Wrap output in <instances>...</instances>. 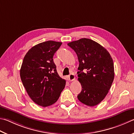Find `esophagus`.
Wrapping results in <instances>:
<instances>
[{
    "label": "esophagus",
    "instance_id": "obj_1",
    "mask_svg": "<svg viewBox=\"0 0 134 134\" xmlns=\"http://www.w3.org/2000/svg\"><path fill=\"white\" fill-rule=\"evenodd\" d=\"M68 78H69V81H72L75 79V75L74 74H70L69 76H68Z\"/></svg>",
    "mask_w": 134,
    "mask_h": 134
}]
</instances>
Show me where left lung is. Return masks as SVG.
<instances>
[{"label":"left lung","instance_id":"8db88e82","mask_svg":"<svg viewBox=\"0 0 134 134\" xmlns=\"http://www.w3.org/2000/svg\"><path fill=\"white\" fill-rule=\"evenodd\" d=\"M77 55L78 80L82 90L77 96L85 105L100 103L108 94L114 79V63L109 52L99 44L82 38L67 44Z\"/></svg>","mask_w":134,"mask_h":134}]
</instances>
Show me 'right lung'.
<instances>
[{
	"label": "right lung",
	"instance_id": "obj_1",
	"mask_svg": "<svg viewBox=\"0 0 134 134\" xmlns=\"http://www.w3.org/2000/svg\"><path fill=\"white\" fill-rule=\"evenodd\" d=\"M62 44L49 40L33 46L21 66L20 78L27 92L36 104L44 107L54 104L65 86L53 59Z\"/></svg>",
	"mask_w": 134,
	"mask_h": 134
}]
</instances>
